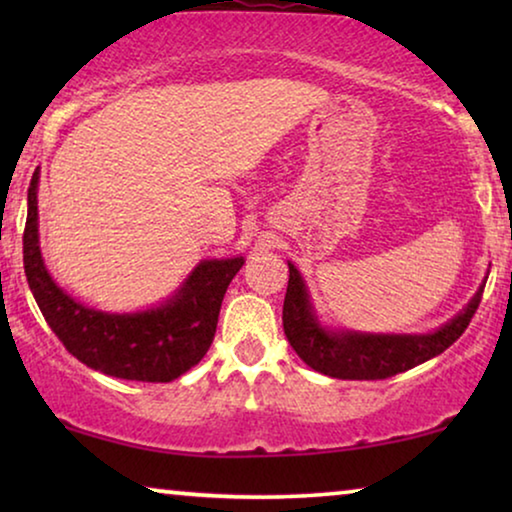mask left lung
I'll return each mask as SVG.
<instances>
[{
  "label": "left lung",
  "mask_w": 512,
  "mask_h": 512,
  "mask_svg": "<svg viewBox=\"0 0 512 512\" xmlns=\"http://www.w3.org/2000/svg\"><path fill=\"white\" fill-rule=\"evenodd\" d=\"M468 300L461 312L429 333H370L354 328H335L321 321L310 286L300 270L289 261V286L284 298V333L296 354L312 370L338 380H384L405 373L419 363L443 354L473 319L482 289Z\"/></svg>",
  "instance_id": "obj_1"
}]
</instances>
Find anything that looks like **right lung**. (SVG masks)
<instances>
[{
	"label": "right lung",
	"instance_id": "1",
	"mask_svg": "<svg viewBox=\"0 0 512 512\" xmlns=\"http://www.w3.org/2000/svg\"><path fill=\"white\" fill-rule=\"evenodd\" d=\"M39 167L27 188L23 263L46 324L67 352L104 375L137 382H172L207 354L228 284L244 256L205 258L158 305L104 312L69 296L46 268L39 244Z\"/></svg>",
	"mask_w": 512,
	"mask_h": 512
}]
</instances>
